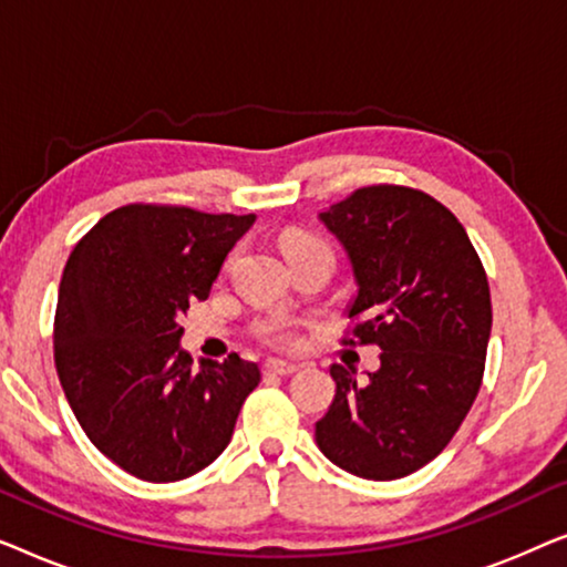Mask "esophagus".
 Wrapping results in <instances>:
<instances>
[{
    "label": "esophagus",
    "mask_w": 567,
    "mask_h": 567,
    "mask_svg": "<svg viewBox=\"0 0 567 567\" xmlns=\"http://www.w3.org/2000/svg\"><path fill=\"white\" fill-rule=\"evenodd\" d=\"M262 371H266V374L289 377V374H293V371H299V363H293V361H281V359H270V361L262 363Z\"/></svg>",
    "instance_id": "obj_1"
}]
</instances>
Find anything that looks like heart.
Masks as SVG:
<instances>
[{"label": "heart", "instance_id": "b5f03b06", "mask_svg": "<svg viewBox=\"0 0 567 567\" xmlns=\"http://www.w3.org/2000/svg\"><path fill=\"white\" fill-rule=\"evenodd\" d=\"M309 245H324V243H320L315 235H309V231H301V229H289L284 231L281 237V247L286 255ZM299 328H301V320H293L289 315H274L258 324V338L268 346L291 348L299 343Z\"/></svg>", "mask_w": 567, "mask_h": 567}]
</instances>
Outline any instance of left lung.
I'll use <instances>...</instances> for the list:
<instances>
[{
	"instance_id": "1",
	"label": "left lung",
	"mask_w": 567,
	"mask_h": 567,
	"mask_svg": "<svg viewBox=\"0 0 567 567\" xmlns=\"http://www.w3.org/2000/svg\"><path fill=\"white\" fill-rule=\"evenodd\" d=\"M359 291L343 346L374 343L367 384L332 363L336 400L315 425L320 452L367 480H398L444 452L483 384L493 307L460 219L429 193L367 185L320 214Z\"/></svg>"
}]
</instances>
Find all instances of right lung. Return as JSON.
Wrapping results in <instances>:
<instances>
[{"instance_id":"obj_1","label":"right lung","mask_w":567,"mask_h":567,"mask_svg":"<svg viewBox=\"0 0 567 567\" xmlns=\"http://www.w3.org/2000/svg\"><path fill=\"white\" fill-rule=\"evenodd\" d=\"M252 221L128 204L69 255L53 320L59 382L87 439L128 475L175 483L208 467L260 382L237 353L193 367L177 324Z\"/></svg>"}]
</instances>
